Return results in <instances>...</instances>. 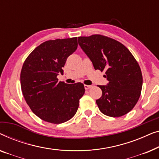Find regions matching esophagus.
I'll return each instance as SVG.
<instances>
[{
    "label": "esophagus",
    "mask_w": 159,
    "mask_h": 159,
    "mask_svg": "<svg viewBox=\"0 0 159 159\" xmlns=\"http://www.w3.org/2000/svg\"><path fill=\"white\" fill-rule=\"evenodd\" d=\"M91 87H92V86H90V85H84V88H85V89H91Z\"/></svg>",
    "instance_id": "34e87169"
}]
</instances>
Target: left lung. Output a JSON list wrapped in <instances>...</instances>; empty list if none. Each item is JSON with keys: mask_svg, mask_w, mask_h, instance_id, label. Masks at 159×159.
<instances>
[{"mask_svg": "<svg viewBox=\"0 0 159 159\" xmlns=\"http://www.w3.org/2000/svg\"><path fill=\"white\" fill-rule=\"evenodd\" d=\"M78 42L95 70H105L109 83L98 86L102 96L96 102L109 117H121L132 110L139 99L143 86L140 66L128 49L100 34L78 37Z\"/></svg>", "mask_w": 159, "mask_h": 159, "instance_id": "8db88e82", "label": "left lung"}]
</instances>
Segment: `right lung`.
Wrapping results in <instances>:
<instances>
[{"label": "right lung", "mask_w": 159, "mask_h": 159, "mask_svg": "<svg viewBox=\"0 0 159 159\" xmlns=\"http://www.w3.org/2000/svg\"><path fill=\"white\" fill-rule=\"evenodd\" d=\"M77 37L43 42L31 52L21 72V87L26 103L37 117L54 124L63 123L75 115L84 94L81 83L58 81L67 58L76 50Z\"/></svg>", "instance_id": "obj_1"}]
</instances>
